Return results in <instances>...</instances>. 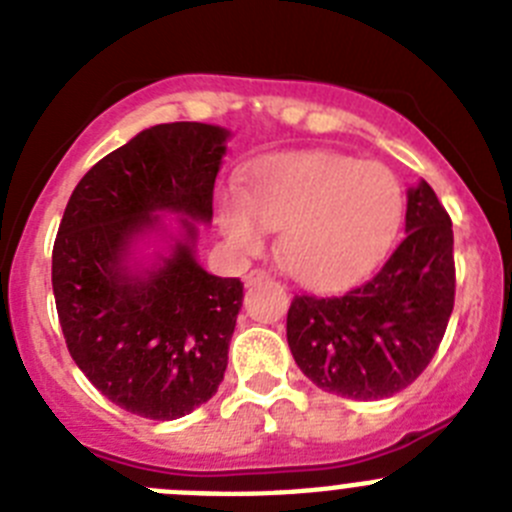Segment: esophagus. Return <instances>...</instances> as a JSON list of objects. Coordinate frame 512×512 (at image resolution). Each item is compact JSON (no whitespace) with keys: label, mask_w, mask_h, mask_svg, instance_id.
<instances>
[{"label":"esophagus","mask_w":512,"mask_h":512,"mask_svg":"<svg viewBox=\"0 0 512 512\" xmlns=\"http://www.w3.org/2000/svg\"><path fill=\"white\" fill-rule=\"evenodd\" d=\"M267 277H270V272L262 270V267H255V270H250V272H247V275H245V285H255V282L267 280Z\"/></svg>","instance_id":"esophagus-1"}]
</instances>
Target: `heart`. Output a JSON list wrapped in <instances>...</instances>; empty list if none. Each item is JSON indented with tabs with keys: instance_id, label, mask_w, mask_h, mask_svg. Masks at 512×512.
<instances>
[{
	"instance_id": "obj_1",
	"label": "heart",
	"mask_w": 512,
	"mask_h": 512,
	"mask_svg": "<svg viewBox=\"0 0 512 512\" xmlns=\"http://www.w3.org/2000/svg\"><path fill=\"white\" fill-rule=\"evenodd\" d=\"M401 213L404 195L389 168L327 151L265 160L245 193L227 188L218 205L235 250H262L267 227L280 230L282 265L312 287L342 285L379 262Z\"/></svg>"
}]
</instances>
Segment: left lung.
Masks as SVG:
<instances>
[{"instance_id":"left-lung-1","label":"left lung","mask_w":512,"mask_h":512,"mask_svg":"<svg viewBox=\"0 0 512 512\" xmlns=\"http://www.w3.org/2000/svg\"><path fill=\"white\" fill-rule=\"evenodd\" d=\"M453 297L451 218L421 180L409 190L406 237L379 272L334 297L294 294L289 349L322 391L356 401L386 399L431 364Z\"/></svg>"}]
</instances>
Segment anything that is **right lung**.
Returning <instances> with one entry per match:
<instances>
[{
    "mask_svg": "<svg viewBox=\"0 0 512 512\" xmlns=\"http://www.w3.org/2000/svg\"><path fill=\"white\" fill-rule=\"evenodd\" d=\"M230 131L178 121L146 128L101 158L61 218L51 285L71 359L121 409L173 421L213 399L242 307V282L195 262L198 225ZM180 212L184 237L148 271L127 265L132 242Z\"/></svg>",
    "mask_w": 512,
    "mask_h": 512,
    "instance_id": "add662e5",
    "label": "right lung"
}]
</instances>
